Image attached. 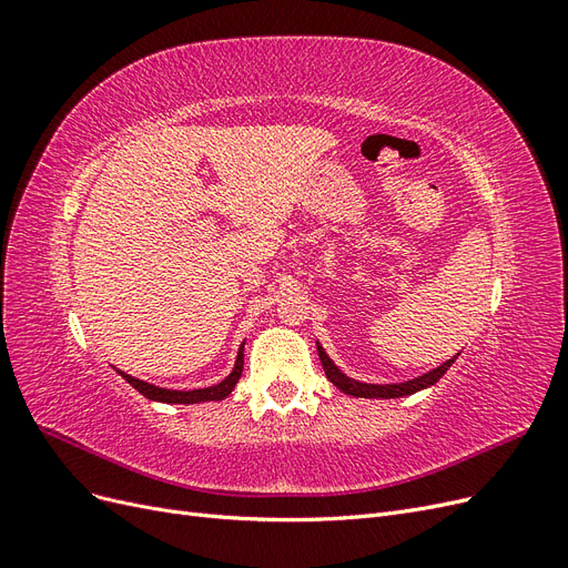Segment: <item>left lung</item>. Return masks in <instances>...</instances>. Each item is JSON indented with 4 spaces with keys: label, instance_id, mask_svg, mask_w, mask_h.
<instances>
[{
    "label": "left lung",
    "instance_id": "1",
    "mask_svg": "<svg viewBox=\"0 0 568 568\" xmlns=\"http://www.w3.org/2000/svg\"><path fill=\"white\" fill-rule=\"evenodd\" d=\"M317 353H320V363L324 367V374L326 379H329L336 388H341L343 393L353 395V398H400V395H409V393H417L426 386H434L440 376L450 369V365L455 363V357L448 359V363H443L440 367H436L434 372H428L424 376H417V379L412 382H405V384H384V386H376V384H363V382H355V379H348L346 374H343L332 359L329 355H326L322 351V346H317Z\"/></svg>",
    "mask_w": 568,
    "mask_h": 568
}]
</instances>
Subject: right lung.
I'll return each mask as SVG.
<instances>
[{"label":"right lung","instance_id":"right-lung-1","mask_svg":"<svg viewBox=\"0 0 568 568\" xmlns=\"http://www.w3.org/2000/svg\"><path fill=\"white\" fill-rule=\"evenodd\" d=\"M242 372H244V343H242V348H239L236 365H234L232 374L227 376L225 382H220V384L209 386V388L170 390V388H159V386H153V384L134 379V376H130V374H125V372H118V374L123 376V379H125L132 388L140 390V393L144 395V398H149V400H159V403H184V405H189V403H205V400H222V398H227V395L234 390V386H236V382H239V376H242Z\"/></svg>","mask_w":568,"mask_h":568}]
</instances>
